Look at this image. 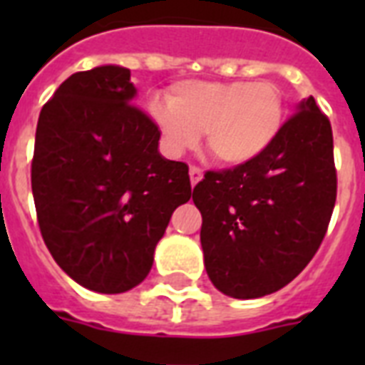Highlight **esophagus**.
<instances>
[{
	"label": "esophagus",
	"mask_w": 365,
	"mask_h": 365,
	"mask_svg": "<svg viewBox=\"0 0 365 365\" xmlns=\"http://www.w3.org/2000/svg\"><path fill=\"white\" fill-rule=\"evenodd\" d=\"M189 178H191V185H197L202 180V170H200L199 166H191L189 168Z\"/></svg>",
	"instance_id": "1"
}]
</instances>
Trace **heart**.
Masks as SVG:
<instances>
[{
    "mask_svg": "<svg viewBox=\"0 0 365 365\" xmlns=\"http://www.w3.org/2000/svg\"><path fill=\"white\" fill-rule=\"evenodd\" d=\"M153 121L174 155L197 145L205 132L206 148L220 163H254L271 148L284 123V98L271 81H182L170 102L153 98Z\"/></svg>",
    "mask_w": 365,
    "mask_h": 365,
    "instance_id": "heart-1",
    "label": "heart"
}]
</instances>
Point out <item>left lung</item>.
<instances>
[{
    "label": "left lung",
    "mask_w": 365,
    "mask_h": 365,
    "mask_svg": "<svg viewBox=\"0 0 365 365\" xmlns=\"http://www.w3.org/2000/svg\"><path fill=\"white\" fill-rule=\"evenodd\" d=\"M335 197L331 125L309 96L259 159L206 172L195 185L212 284L235 299L284 288L317 254Z\"/></svg>",
    "instance_id": "1"
}]
</instances>
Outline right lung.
I'll return each mask as SVG.
<instances>
[{"instance_id":"add662e5","label":"right lung","mask_w":365,"mask_h":365,"mask_svg":"<svg viewBox=\"0 0 365 365\" xmlns=\"http://www.w3.org/2000/svg\"><path fill=\"white\" fill-rule=\"evenodd\" d=\"M134 98L130 70L98 66L68 77L37 121L31 191L43 240L98 294L148 277L172 212L191 199L187 165L159 153V126Z\"/></svg>"}]
</instances>
